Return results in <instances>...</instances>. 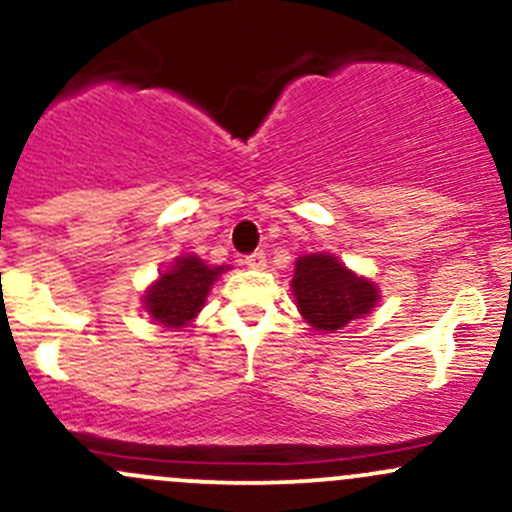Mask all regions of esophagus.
Instances as JSON below:
<instances>
[{
  "label": "esophagus",
  "mask_w": 512,
  "mask_h": 512,
  "mask_svg": "<svg viewBox=\"0 0 512 512\" xmlns=\"http://www.w3.org/2000/svg\"><path fill=\"white\" fill-rule=\"evenodd\" d=\"M242 262H245V265L250 267V270H265V267H267L265 252H252V255H247Z\"/></svg>",
  "instance_id": "obj_1"
}]
</instances>
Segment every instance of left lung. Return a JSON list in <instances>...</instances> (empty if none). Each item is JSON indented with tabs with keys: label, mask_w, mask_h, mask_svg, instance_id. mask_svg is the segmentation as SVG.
Instances as JSON below:
<instances>
[{
	"label": "left lung",
	"mask_w": 512,
	"mask_h": 512,
	"mask_svg": "<svg viewBox=\"0 0 512 512\" xmlns=\"http://www.w3.org/2000/svg\"><path fill=\"white\" fill-rule=\"evenodd\" d=\"M292 294L299 314L314 332L332 334L364 319L379 304V287L356 275L332 252H312L294 262Z\"/></svg>",
	"instance_id": "1"
}]
</instances>
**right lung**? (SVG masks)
Returning a JSON list of instances; mask_svg holds the SVG:
<instances>
[{"instance_id":"1","label":"right lung","mask_w":512,"mask_h":512,"mask_svg":"<svg viewBox=\"0 0 512 512\" xmlns=\"http://www.w3.org/2000/svg\"><path fill=\"white\" fill-rule=\"evenodd\" d=\"M227 265L210 267L198 255L175 257L173 265L143 292V309L153 322L165 329H183L205 307L210 287Z\"/></svg>"}]
</instances>
